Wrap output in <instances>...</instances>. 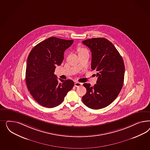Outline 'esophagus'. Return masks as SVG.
I'll return each mask as SVG.
<instances>
[{
    "label": "esophagus",
    "mask_w": 150,
    "mask_h": 150,
    "mask_svg": "<svg viewBox=\"0 0 150 150\" xmlns=\"http://www.w3.org/2000/svg\"><path fill=\"white\" fill-rule=\"evenodd\" d=\"M82 83L79 82H75V84H74L75 86L76 87L81 86H82Z\"/></svg>",
    "instance_id": "obj_1"
}]
</instances>
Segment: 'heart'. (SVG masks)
I'll list each match as a JSON object with an SVG mask.
<instances>
[{
    "label": "heart",
    "mask_w": 150,
    "mask_h": 150,
    "mask_svg": "<svg viewBox=\"0 0 150 150\" xmlns=\"http://www.w3.org/2000/svg\"><path fill=\"white\" fill-rule=\"evenodd\" d=\"M79 53H84V52H87V50L85 49V48H80L79 50Z\"/></svg>",
    "instance_id": "1"
}]
</instances>
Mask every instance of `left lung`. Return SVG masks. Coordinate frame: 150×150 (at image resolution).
<instances>
[{
	"instance_id": "1",
	"label": "left lung",
	"mask_w": 150,
	"mask_h": 150,
	"mask_svg": "<svg viewBox=\"0 0 150 150\" xmlns=\"http://www.w3.org/2000/svg\"><path fill=\"white\" fill-rule=\"evenodd\" d=\"M92 53L91 69L97 71V83L91 86L85 83L86 93L82 98L88 108L99 109L111 104L121 91L124 79L125 66L122 56L112 42L105 38L82 41Z\"/></svg>"
}]
</instances>
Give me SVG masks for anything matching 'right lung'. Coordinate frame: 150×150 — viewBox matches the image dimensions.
<instances>
[{
	"label": "right lung",
	"mask_w": 150,
	"mask_h": 150,
	"mask_svg": "<svg viewBox=\"0 0 150 150\" xmlns=\"http://www.w3.org/2000/svg\"><path fill=\"white\" fill-rule=\"evenodd\" d=\"M73 40L54 37L35 45L27 58L26 83L33 98L40 105L53 108L63 102L65 96L74 86L71 80L58 81L54 73L64 59V52Z\"/></svg>",
	"instance_id": "obj_1"
}]
</instances>
